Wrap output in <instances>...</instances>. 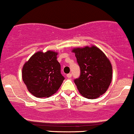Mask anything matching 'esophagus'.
<instances>
[{
    "label": "esophagus",
    "mask_w": 134,
    "mask_h": 134,
    "mask_svg": "<svg viewBox=\"0 0 134 134\" xmlns=\"http://www.w3.org/2000/svg\"><path fill=\"white\" fill-rule=\"evenodd\" d=\"M66 76H67L68 78H71V76H72V74H67Z\"/></svg>",
    "instance_id": "obj_1"
}]
</instances>
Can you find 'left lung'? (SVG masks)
Listing matches in <instances>:
<instances>
[{
    "instance_id": "8db88e82",
    "label": "left lung",
    "mask_w": 134,
    "mask_h": 134,
    "mask_svg": "<svg viewBox=\"0 0 134 134\" xmlns=\"http://www.w3.org/2000/svg\"><path fill=\"white\" fill-rule=\"evenodd\" d=\"M75 53L81 69V75L74 80L79 93L88 99L104 94L111 83L112 65L102 50L94 46L75 47Z\"/></svg>"
}]
</instances>
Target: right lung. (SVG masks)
Instances as JSON below:
<instances>
[{"label": "right lung", "instance_id": "right-lung-1", "mask_svg": "<svg viewBox=\"0 0 134 134\" xmlns=\"http://www.w3.org/2000/svg\"><path fill=\"white\" fill-rule=\"evenodd\" d=\"M58 53L48 50L35 53L24 64L22 79L28 91L35 97H49L61 86L64 76L60 74Z\"/></svg>", "mask_w": 134, "mask_h": 134}]
</instances>
